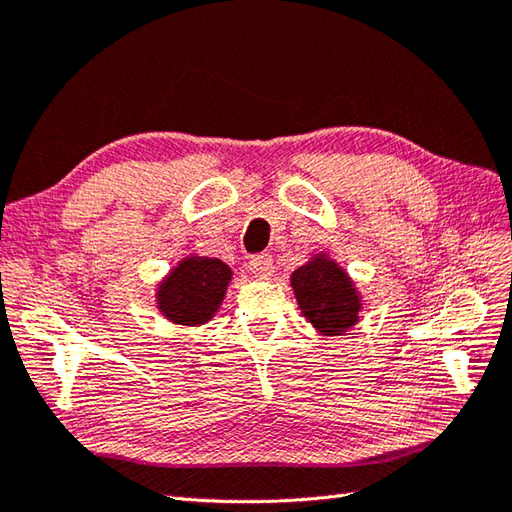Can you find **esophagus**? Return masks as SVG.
Returning a JSON list of instances; mask_svg holds the SVG:
<instances>
[{
	"mask_svg": "<svg viewBox=\"0 0 512 512\" xmlns=\"http://www.w3.org/2000/svg\"><path fill=\"white\" fill-rule=\"evenodd\" d=\"M249 271L260 278H269L271 274H274V258H271L269 254L254 256L252 260H249Z\"/></svg>",
	"mask_w": 512,
	"mask_h": 512,
	"instance_id": "34e87169",
	"label": "esophagus"
}]
</instances>
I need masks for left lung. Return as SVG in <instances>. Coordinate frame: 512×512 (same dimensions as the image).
Listing matches in <instances>:
<instances>
[{
	"instance_id": "8db88e82",
	"label": "left lung",
	"mask_w": 512,
	"mask_h": 512,
	"mask_svg": "<svg viewBox=\"0 0 512 512\" xmlns=\"http://www.w3.org/2000/svg\"><path fill=\"white\" fill-rule=\"evenodd\" d=\"M291 285L302 313L317 331L339 335L357 322V293L335 263L317 258L295 271Z\"/></svg>"
}]
</instances>
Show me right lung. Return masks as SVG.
<instances>
[{"label":"right lung","mask_w":512,"mask_h":512,"mask_svg":"<svg viewBox=\"0 0 512 512\" xmlns=\"http://www.w3.org/2000/svg\"><path fill=\"white\" fill-rule=\"evenodd\" d=\"M230 278V267L217 258H186L160 287L157 304L177 324H203L219 309Z\"/></svg>","instance_id":"add662e5"}]
</instances>
